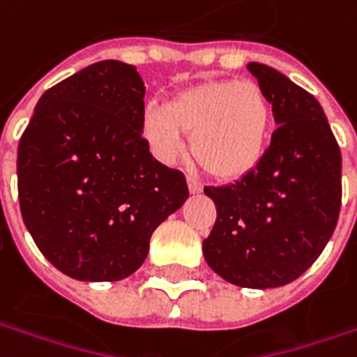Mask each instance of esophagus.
Instances as JSON below:
<instances>
[{
    "label": "esophagus",
    "mask_w": 357,
    "mask_h": 357,
    "mask_svg": "<svg viewBox=\"0 0 357 357\" xmlns=\"http://www.w3.org/2000/svg\"><path fill=\"white\" fill-rule=\"evenodd\" d=\"M186 183H188V190H190L192 195H199V192H202V183L197 181L195 176H188V178H186Z\"/></svg>",
    "instance_id": "34e87169"
}]
</instances>
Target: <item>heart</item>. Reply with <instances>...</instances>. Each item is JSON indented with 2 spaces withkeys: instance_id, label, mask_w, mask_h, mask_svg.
<instances>
[{
  "instance_id": "obj_1",
  "label": "heart",
  "mask_w": 357,
  "mask_h": 357,
  "mask_svg": "<svg viewBox=\"0 0 357 357\" xmlns=\"http://www.w3.org/2000/svg\"><path fill=\"white\" fill-rule=\"evenodd\" d=\"M270 105L254 81H202L181 91L167 107L149 105L141 129L153 155L172 165L192 132V155L218 178H240L252 172L266 153Z\"/></svg>"
}]
</instances>
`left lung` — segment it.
I'll use <instances>...</instances> for the list:
<instances>
[{
	"label": "left lung",
	"mask_w": 357,
	"mask_h": 357,
	"mask_svg": "<svg viewBox=\"0 0 357 357\" xmlns=\"http://www.w3.org/2000/svg\"><path fill=\"white\" fill-rule=\"evenodd\" d=\"M278 129L260 165L234 185L206 186L216 222L206 264L234 286L278 288L322 254L342 204V153L322 105L280 71L248 63Z\"/></svg>",
	"instance_id": "8db88e82"
}]
</instances>
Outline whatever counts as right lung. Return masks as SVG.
<instances>
[{"label":"right lung","mask_w":357,"mask_h":357,"mask_svg":"<svg viewBox=\"0 0 357 357\" xmlns=\"http://www.w3.org/2000/svg\"><path fill=\"white\" fill-rule=\"evenodd\" d=\"M144 83L132 65L99 61L47 89L17 146L23 222L63 274L130 276L155 228L188 199L185 174L149 153Z\"/></svg>","instance_id":"add662e5"}]
</instances>
